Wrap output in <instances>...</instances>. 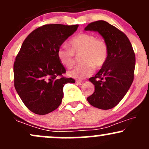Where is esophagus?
Instances as JSON below:
<instances>
[{
  "label": "esophagus",
  "mask_w": 149,
  "mask_h": 149,
  "mask_svg": "<svg viewBox=\"0 0 149 149\" xmlns=\"http://www.w3.org/2000/svg\"><path fill=\"white\" fill-rule=\"evenodd\" d=\"M76 82L77 83V84H79V85H82L83 83H84L82 81H79V80H77V81H76Z\"/></svg>",
  "instance_id": "esophagus-1"
}]
</instances>
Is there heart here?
Masks as SVG:
<instances>
[{
  "instance_id": "b5f03b06",
  "label": "heart",
  "mask_w": 149,
  "mask_h": 149,
  "mask_svg": "<svg viewBox=\"0 0 149 149\" xmlns=\"http://www.w3.org/2000/svg\"><path fill=\"white\" fill-rule=\"evenodd\" d=\"M70 48L61 46L57 51L59 61L66 68H71L76 62V56H80L83 63L68 71L70 77L84 79L92 75L95 68H100L106 63L109 56V48L104 40L97 38L90 33H79L69 41Z\"/></svg>"
}]
</instances>
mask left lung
Listing matches in <instances>:
<instances>
[{"mask_svg":"<svg viewBox=\"0 0 149 149\" xmlns=\"http://www.w3.org/2000/svg\"><path fill=\"white\" fill-rule=\"evenodd\" d=\"M85 31H96L107 43L106 63L89 81L95 91L87 98L91 106L103 110L115 107L126 94L134 78L136 57L126 34L104 21L89 23Z\"/></svg>","mask_w":149,"mask_h":149,"instance_id":"left-lung-1","label":"left lung"}]
</instances>
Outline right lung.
Instances as JSON below:
<instances>
[{"mask_svg":"<svg viewBox=\"0 0 149 149\" xmlns=\"http://www.w3.org/2000/svg\"><path fill=\"white\" fill-rule=\"evenodd\" d=\"M79 25L48 24L25 39L13 65L14 86L25 106L39 115L54 111L61 105L63 86L75 80L65 73L57 51L74 33Z\"/></svg>","mask_w":149,"mask_h":149,"instance_id":"right-lung-1","label":"right lung"}]
</instances>
